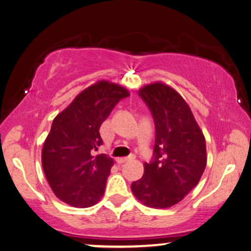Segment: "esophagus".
Instances as JSON below:
<instances>
[{"mask_svg": "<svg viewBox=\"0 0 251 251\" xmlns=\"http://www.w3.org/2000/svg\"><path fill=\"white\" fill-rule=\"evenodd\" d=\"M135 158V155H129L127 157H118L117 158V162L119 164H122L124 162H127V161H131V160H134Z\"/></svg>", "mask_w": 251, "mask_h": 251, "instance_id": "obj_1", "label": "esophagus"}]
</instances>
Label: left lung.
<instances>
[{
	"instance_id": "left-lung-1",
	"label": "left lung",
	"mask_w": 251,
	"mask_h": 251,
	"mask_svg": "<svg viewBox=\"0 0 251 251\" xmlns=\"http://www.w3.org/2000/svg\"><path fill=\"white\" fill-rule=\"evenodd\" d=\"M139 96L154 119V156L131 189L146 206L167 208L182 201L201 180L207 161L205 138L175 89L155 82L141 88Z\"/></svg>"
}]
</instances>
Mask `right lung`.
I'll list each match as a JSON object with an SVG mask.
<instances>
[{
  "mask_svg": "<svg viewBox=\"0 0 251 251\" xmlns=\"http://www.w3.org/2000/svg\"><path fill=\"white\" fill-rule=\"evenodd\" d=\"M125 88L100 81L84 89L55 117L44 142L41 163L50 189L75 207L97 204L105 191L113 160L94 156L103 140L100 128L113 107L128 97Z\"/></svg>",
  "mask_w": 251,
  "mask_h": 251,
  "instance_id": "add662e5",
  "label": "right lung"
}]
</instances>
